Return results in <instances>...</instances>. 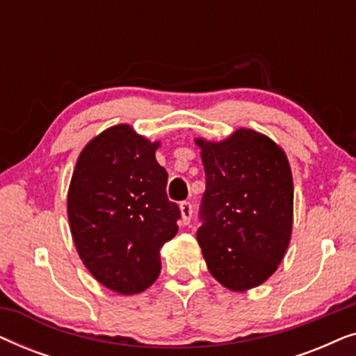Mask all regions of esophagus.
I'll return each instance as SVG.
<instances>
[{
  "mask_svg": "<svg viewBox=\"0 0 356 356\" xmlns=\"http://www.w3.org/2000/svg\"><path fill=\"white\" fill-rule=\"evenodd\" d=\"M179 211H181V220L184 225H188L189 222H191V217H193V204L189 201H183L179 204Z\"/></svg>",
  "mask_w": 356,
  "mask_h": 356,
  "instance_id": "1",
  "label": "esophagus"
}]
</instances>
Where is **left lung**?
I'll list each match as a JSON object with an SVG mask.
<instances>
[{
  "mask_svg": "<svg viewBox=\"0 0 356 356\" xmlns=\"http://www.w3.org/2000/svg\"><path fill=\"white\" fill-rule=\"evenodd\" d=\"M196 143L206 172L196 236L207 269L227 289H254L277 270L290 243L289 160L252 129H238L222 143Z\"/></svg>",
  "mask_w": 356,
  "mask_h": 356,
  "instance_id": "8db88e82",
  "label": "left lung"
}]
</instances>
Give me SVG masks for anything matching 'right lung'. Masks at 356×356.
I'll list each match as a JSON object with an SVG mask.
<instances>
[{
	"instance_id": "right-lung-1",
	"label": "right lung",
	"mask_w": 356,
	"mask_h": 356,
	"mask_svg": "<svg viewBox=\"0 0 356 356\" xmlns=\"http://www.w3.org/2000/svg\"><path fill=\"white\" fill-rule=\"evenodd\" d=\"M159 143L118 124L92 139L77 159L67 217L82 262L106 289L144 291L162 269L160 248L177 235L181 217L167 196Z\"/></svg>"
}]
</instances>
